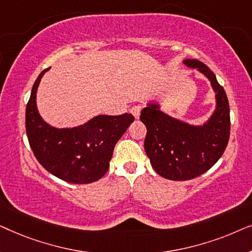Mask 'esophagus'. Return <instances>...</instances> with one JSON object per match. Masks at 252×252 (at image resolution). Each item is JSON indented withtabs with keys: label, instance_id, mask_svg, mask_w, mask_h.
<instances>
[{
	"label": "esophagus",
	"instance_id": "obj_1",
	"mask_svg": "<svg viewBox=\"0 0 252 252\" xmlns=\"http://www.w3.org/2000/svg\"><path fill=\"white\" fill-rule=\"evenodd\" d=\"M141 110H142V108H141L140 105H134L132 109H130V113L134 116V118L135 119H139L140 118V113H141Z\"/></svg>",
	"mask_w": 252,
	"mask_h": 252
}]
</instances>
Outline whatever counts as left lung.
Returning <instances> with one entry per match:
<instances>
[{"label": "left lung", "instance_id": "8db88e82", "mask_svg": "<svg viewBox=\"0 0 252 252\" xmlns=\"http://www.w3.org/2000/svg\"><path fill=\"white\" fill-rule=\"evenodd\" d=\"M211 82L216 93V109L203 125H191L160 110L158 103H148L140 119L147 127L144 150L151 166L168 180H190L205 173L225 151L229 140L230 117L226 93L213 72L197 60H185Z\"/></svg>", "mask_w": 252, "mask_h": 252}]
</instances>
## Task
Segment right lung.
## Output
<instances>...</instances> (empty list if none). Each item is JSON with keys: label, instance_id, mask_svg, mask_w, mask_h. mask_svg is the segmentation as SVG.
Masks as SVG:
<instances>
[{"label": "right lung", "instance_id": "obj_1", "mask_svg": "<svg viewBox=\"0 0 252 252\" xmlns=\"http://www.w3.org/2000/svg\"><path fill=\"white\" fill-rule=\"evenodd\" d=\"M43 70L34 82L26 106V134L34 156L55 177L70 184H91L109 170L116 143L134 122L130 113L98 115L84 125L56 128L44 122L36 106Z\"/></svg>", "mask_w": 252, "mask_h": 252}]
</instances>
